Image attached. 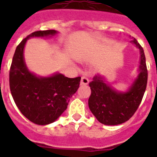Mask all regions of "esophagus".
<instances>
[{
    "label": "esophagus",
    "instance_id": "obj_1",
    "mask_svg": "<svg viewBox=\"0 0 157 157\" xmlns=\"http://www.w3.org/2000/svg\"><path fill=\"white\" fill-rule=\"evenodd\" d=\"M89 83V79L88 78L86 77V76H82L81 79V84L82 85H87Z\"/></svg>",
    "mask_w": 157,
    "mask_h": 157
}]
</instances>
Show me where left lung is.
Listing matches in <instances>:
<instances>
[{
    "instance_id": "8db88e82",
    "label": "left lung",
    "mask_w": 157,
    "mask_h": 157,
    "mask_svg": "<svg viewBox=\"0 0 157 157\" xmlns=\"http://www.w3.org/2000/svg\"><path fill=\"white\" fill-rule=\"evenodd\" d=\"M130 42L140 51L139 74L127 92H120L105 82L103 77L97 75L89 83L91 94L89 108L100 123L105 125H119L132 117L145 94L148 80L143 48L135 38Z\"/></svg>"
}]
</instances>
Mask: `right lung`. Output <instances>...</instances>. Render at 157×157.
Instances as JSON below:
<instances>
[{"label": "right lung", "instance_id": "1", "mask_svg": "<svg viewBox=\"0 0 157 157\" xmlns=\"http://www.w3.org/2000/svg\"><path fill=\"white\" fill-rule=\"evenodd\" d=\"M55 30L33 32L16 47L9 71V86L14 101L22 114L37 125L56 121L67 108L71 98L79 87L81 77H65L56 73L49 77L30 72L24 61L23 49L27 39L52 37Z\"/></svg>", "mask_w": 157, "mask_h": 157}]
</instances>
